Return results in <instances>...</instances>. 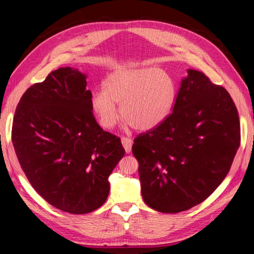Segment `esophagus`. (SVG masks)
<instances>
[{"label": "esophagus", "mask_w": 254, "mask_h": 254, "mask_svg": "<svg viewBox=\"0 0 254 254\" xmlns=\"http://www.w3.org/2000/svg\"><path fill=\"white\" fill-rule=\"evenodd\" d=\"M132 143H133L132 140L129 139V137H125V136L122 137V144H123V146H124V148H125L127 153H129L130 151H131Z\"/></svg>", "instance_id": "1"}]
</instances>
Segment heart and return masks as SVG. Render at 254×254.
I'll use <instances>...</instances> for the list:
<instances>
[{
    "label": "heart",
    "mask_w": 254,
    "mask_h": 254,
    "mask_svg": "<svg viewBox=\"0 0 254 254\" xmlns=\"http://www.w3.org/2000/svg\"><path fill=\"white\" fill-rule=\"evenodd\" d=\"M176 88L170 76L156 67L121 68L103 82V91L92 96L91 109L99 125L113 128L121 114L134 129L148 131L170 117Z\"/></svg>",
    "instance_id": "b5f03b06"
}]
</instances>
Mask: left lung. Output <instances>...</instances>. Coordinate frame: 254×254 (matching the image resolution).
<instances>
[{"label": "left lung", "instance_id": "left-lung-1", "mask_svg": "<svg viewBox=\"0 0 254 254\" xmlns=\"http://www.w3.org/2000/svg\"><path fill=\"white\" fill-rule=\"evenodd\" d=\"M188 74L170 117L132 145L144 201L162 213L205 200L226 178L241 144L240 118L228 91L202 72Z\"/></svg>", "mask_w": 254, "mask_h": 254}]
</instances>
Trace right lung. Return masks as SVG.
I'll return each mask as SVG.
<instances>
[{
    "mask_svg": "<svg viewBox=\"0 0 254 254\" xmlns=\"http://www.w3.org/2000/svg\"><path fill=\"white\" fill-rule=\"evenodd\" d=\"M87 76L60 67L22 95L11 140L35 190L71 214L98 209L109 195V176L124 157L121 139L104 131L91 109Z\"/></svg>",
    "mask_w": 254,
    "mask_h": 254,
    "instance_id": "1",
    "label": "right lung"
}]
</instances>
